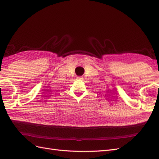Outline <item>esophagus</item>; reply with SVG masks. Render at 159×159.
Instances as JSON below:
<instances>
[{
    "label": "esophagus",
    "instance_id": "1",
    "mask_svg": "<svg viewBox=\"0 0 159 159\" xmlns=\"http://www.w3.org/2000/svg\"><path fill=\"white\" fill-rule=\"evenodd\" d=\"M77 78H78V79H79V80H81V79H82V78H81V77H80V76H78V77H77Z\"/></svg>",
    "mask_w": 159,
    "mask_h": 159
}]
</instances>
